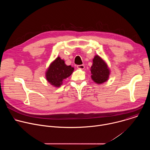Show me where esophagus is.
Here are the masks:
<instances>
[{"label": "esophagus", "mask_w": 150, "mask_h": 150, "mask_svg": "<svg viewBox=\"0 0 150 150\" xmlns=\"http://www.w3.org/2000/svg\"><path fill=\"white\" fill-rule=\"evenodd\" d=\"M77 68H78V69H83L84 68H85V67H84L83 65H78V66H77Z\"/></svg>", "instance_id": "34e87169"}]
</instances>
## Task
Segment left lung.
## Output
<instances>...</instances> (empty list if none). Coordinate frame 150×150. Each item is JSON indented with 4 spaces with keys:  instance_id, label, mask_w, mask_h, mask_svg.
Masks as SVG:
<instances>
[{
    "instance_id": "1",
    "label": "left lung",
    "mask_w": 150,
    "mask_h": 150,
    "mask_svg": "<svg viewBox=\"0 0 150 150\" xmlns=\"http://www.w3.org/2000/svg\"><path fill=\"white\" fill-rule=\"evenodd\" d=\"M93 66L91 67V78L97 83H102L108 79L109 70L105 63L98 56L93 59Z\"/></svg>"
}]
</instances>
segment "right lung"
<instances>
[{"mask_svg":"<svg viewBox=\"0 0 150 150\" xmlns=\"http://www.w3.org/2000/svg\"><path fill=\"white\" fill-rule=\"evenodd\" d=\"M71 66H67L59 57L51 64L46 72L47 80L55 87H59L64 79L69 77L74 71Z\"/></svg>","mask_w":150,"mask_h":150,"instance_id":"obj_1","label":"right lung"}]
</instances>
